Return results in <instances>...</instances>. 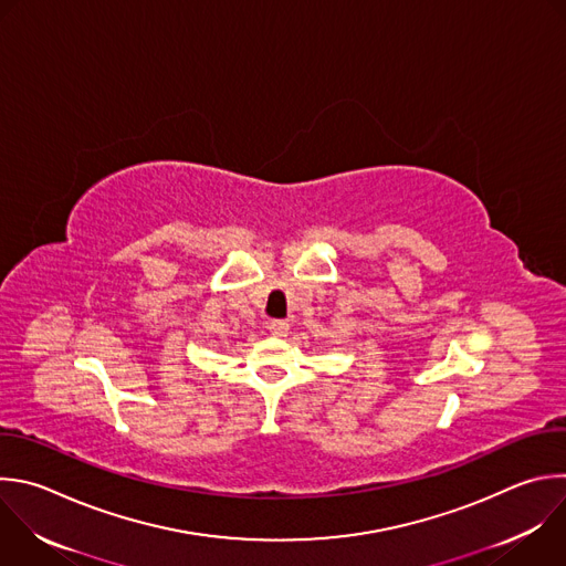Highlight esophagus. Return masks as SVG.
<instances>
[{"label":"esophagus","mask_w":566,"mask_h":566,"mask_svg":"<svg viewBox=\"0 0 566 566\" xmlns=\"http://www.w3.org/2000/svg\"><path fill=\"white\" fill-rule=\"evenodd\" d=\"M269 331H271L273 337H284V335L289 333V324H286L284 319H273V322L269 324Z\"/></svg>","instance_id":"34e87169"}]
</instances>
